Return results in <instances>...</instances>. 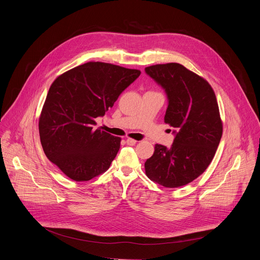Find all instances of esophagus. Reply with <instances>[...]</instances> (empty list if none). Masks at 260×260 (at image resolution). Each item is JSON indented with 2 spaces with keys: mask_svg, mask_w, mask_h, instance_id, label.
I'll return each mask as SVG.
<instances>
[{
  "mask_svg": "<svg viewBox=\"0 0 260 260\" xmlns=\"http://www.w3.org/2000/svg\"><path fill=\"white\" fill-rule=\"evenodd\" d=\"M126 144H127V145H129V146H134V145H136V144H137V141H136V140H134V139L127 138V139H126Z\"/></svg>",
  "mask_w": 260,
  "mask_h": 260,
  "instance_id": "obj_1",
  "label": "esophagus"
}]
</instances>
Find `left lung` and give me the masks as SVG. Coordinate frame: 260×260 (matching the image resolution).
<instances>
[{"label": "left lung", "instance_id": "8db88e82", "mask_svg": "<svg viewBox=\"0 0 260 260\" xmlns=\"http://www.w3.org/2000/svg\"><path fill=\"white\" fill-rule=\"evenodd\" d=\"M145 72L165 89V122L177 131L170 148L155 144L145 172L165 187H180L201 176L216 153L223 129L216 95L207 80L180 63L154 64Z\"/></svg>", "mask_w": 260, "mask_h": 260}]
</instances>
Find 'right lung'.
I'll return each mask as SVG.
<instances>
[{"label":"right lung","instance_id":"obj_1","mask_svg":"<svg viewBox=\"0 0 260 260\" xmlns=\"http://www.w3.org/2000/svg\"><path fill=\"white\" fill-rule=\"evenodd\" d=\"M140 74L136 69L89 61L53 81L39 118L40 140L47 158L70 179L88 181L109 169L121 139L95 129V118L113 107Z\"/></svg>","mask_w":260,"mask_h":260}]
</instances>
